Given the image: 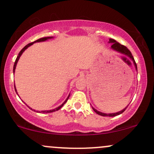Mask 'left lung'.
Instances as JSON below:
<instances>
[{
    "instance_id": "8db88e82",
    "label": "left lung",
    "mask_w": 154,
    "mask_h": 154,
    "mask_svg": "<svg viewBox=\"0 0 154 154\" xmlns=\"http://www.w3.org/2000/svg\"><path fill=\"white\" fill-rule=\"evenodd\" d=\"M109 43H112V45H111V48L114 49V50H115L116 51H118V52L119 53H122V54H125L127 55V56H129V57L131 59L132 61H133V63L134 64H135V66L136 68V69H137V64H136L135 63V59H134L133 56H132V55L131 54V52H130V50L127 48L126 46H125V45H122V44H120L119 43H118V42H116L115 40H114V39H111L110 38L109 39ZM93 108V107H92ZM127 109V107L125 108V109H124L122 111H120L119 112L117 113H114V114H104V113H102V112H100V111H97L96 109H95L94 108H93V111H95L96 114H99L100 116H117V115H119V114H121L122 113H123L124 111H125V109Z\"/></svg>"
}]
</instances>
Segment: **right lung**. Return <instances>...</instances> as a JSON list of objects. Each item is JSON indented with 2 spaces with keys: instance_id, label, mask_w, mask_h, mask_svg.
<instances>
[{
  "instance_id": "right-lung-1",
  "label": "right lung",
  "mask_w": 154,
  "mask_h": 154,
  "mask_svg": "<svg viewBox=\"0 0 154 154\" xmlns=\"http://www.w3.org/2000/svg\"><path fill=\"white\" fill-rule=\"evenodd\" d=\"M49 38H52V37H47V38H46V37H45V38H40V39H38V40H35V42H32V43H30L27 44V45H26V46H24V48H23L22 49V50H21L20 52H19V55H18V56H17V59H16V61H15V62H14V69H13V72H14H14H15V69H16V66H17V61H19V58H20L21 55L22 54V53L24 52V51H25L26 49L28 47H29V46H30V45H32V44L34 43H36V42H42V41H45V40H46L47 39H49ZM14 88H15V91H16V92H17V90H16V88H15V85H14ZM69 95L68 98H66V100H65V101L63 102V103L62 104H61V105L60 106L57 107V108H56V109H53V110H49V111H41V113H51V112H54V111H58V110H59V109H61V108L63 106V104H64V103H66V102L67 101V100L69 99ZM29 109H30V108H29ZM34 111H35V110H34ZM37 112H38V111H37ZM38 112H40V111H38Z\"/></svg>"
}]
</instances>
